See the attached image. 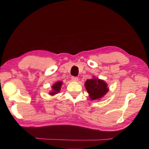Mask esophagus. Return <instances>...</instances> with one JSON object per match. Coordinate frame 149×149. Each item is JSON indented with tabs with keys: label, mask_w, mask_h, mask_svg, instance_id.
<instances>
[{
	"label": "esophagus",
	"mask_w": 149,
	"mask_h": 149,
	"mask_svg": "<svg viewBox=\"0 0 149 149\" xmlns=\"http://www.w3.org/2000/svg\"><path fill=\"white\" fill-rule=\"evenodd\" d=\"M72 80L73 81H74V82H76V81H78V77H72Z\"/></svg>",
	"instance_id": "1"
}]
</instances>
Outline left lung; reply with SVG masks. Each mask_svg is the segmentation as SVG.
Masks as SVG:
<instances>
[{
    "label": "left lung",
    "mask_w": 149,
    "mask_h": 149,
    "mask_svg": "<svg viewBox=\"0 0 149 149\" xmlns=\"http://www.w3.org/2000/svg\"><path fill=\"white\" fill-rule=\"evenodd\" d=\"M84 85L90 99L92 100L100 99L109 91L106 82L95 77L86 80Z\"/></svg>",
    "instance_id": "left-lung-1"
}]
</instances>
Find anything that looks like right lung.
Listing matches in <instances>:
<instances>
[{
  "label": "right lung",
  "mask_w": 149,
  "mask_h": 149,
  "mask_svg": "<svg viewBox=\"0 0 149 149\" xmlns=\"http://www.w3.org/2000/svg\"><path fill=\"white\" fill-rule=\"evenodd\" d=\"M62 84H63V83L61 81L57 82V83L54 84L52 86V90L49 93L50 95H56L58 93H59L60 90H61Z\"/></svg>",
  "instance_id": "obj_1"
}]
</instances>
